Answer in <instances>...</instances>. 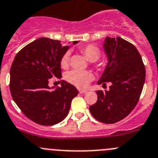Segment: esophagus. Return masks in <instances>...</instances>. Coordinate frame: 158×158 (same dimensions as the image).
Here are the masks:
<instances>
[{
  "label": "esophagus",
  "instance_id": "34e87169",
  "mask_svg": "<svg viewBox=\"0 0 158 158\" xmlns=\"http://www.w3.org/2000/svg\"><path fill=\"white\" fill-rule=\"evenodd\" d=\"M88 92L87 90H79V93L80 94H84V93H86Z\"/></svg>",
  "mask_w": 158,
  "mask_h": 158
}]
</instances>
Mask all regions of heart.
<instances>
[{
  "mask_svg": "<svg viewBox=\"0 0 158 158\" xmlns=\"http://www.w3.org/2000/svg\"><path fill=\"white\" fill-rule=\"evenodd\" d=\"M80 52L85 56L89 61L95 62L100 57V50L94 44H87L80 48ZM69 54L66 52L60 59V66L63 69H66L69 66ZM93 76L89 71H80V70H72L68 72L65 76V79L69 84L74 85L79 89H84L89 82L92 80Z\"/></svg>",
  "mask_w": 158,
  "mask_h": 158,
  "instance_id": "heart-1",
  "label": "heart"
}]
</instances>
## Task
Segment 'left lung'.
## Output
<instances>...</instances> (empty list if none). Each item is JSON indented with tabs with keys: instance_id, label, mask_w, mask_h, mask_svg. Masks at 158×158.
<instances>
[{
	"instance_id": "left-lung-1",
	"label": "left lung",
	"mask_w": 158,
	"mask_h": 158,
	"mask_svg": "<svg viewBox=\"0 0 158 158\" xmlns=\"http://www.w3.org/2000/svg\"><path fill=\"white\" fill-rule=\"evenodd\" d=\"M109 63L98 85L110 84L109 91H97V102L89 107L97 121H121L138 103L145 82L146 69L136 48L119 37H107L103 44Z\"/></svg>"
}]
</instances>
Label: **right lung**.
I'll return each instance as SVG.
<instances>
[{
    "instance_id": "add662e5",
    "label": "right lung",
    "mask_w": 158,
    "mask_h": 158,
    "mask_svg": "<svg viewBox=\"0 0 158 158\" xmlns=\"http://www.w3.org/2000/svg\"><path fill=\"white\" fill-rule=\"evenodd\" d=\"M68 48L60 40L39 38L22 48L11 64L9 87L13 100L27 118L40 125L61 122L78 94L64 81L54 91L48 86L52 77L61 78L60 59Z\"/></svg>"
}]
</instances>
